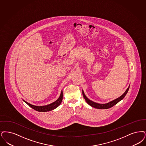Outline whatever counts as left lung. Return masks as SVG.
Masks as SVG:
<instances>
[{
  "instance_id": "1",
  "label": "left lung",
  "mask_w": 146,
  "mask_h": 146,
  "mask_svg": "<svg viewBox=\"0 0 146 146\" xmlns=\"http://www.w3.org/2000/svg\"><path fill=\"white\" fill-rule=\"evenodd\" d=\"M129 87H130V85L129 86L128 88L126 90V91L124 92V93L123 94L122 96H121L117 98L116 99H114V100H112L109 103H105V104H99V103L94 102L93 101H92L91 100L88 99V97L86 96V95L84 94V92L83 90H82V95L84 96V99H85L86 102H87V103L88 105L91 106L92 107H94V108L98 109H107L110 108L111 107H112L113 106L116 105L119 102H120L121 100H122L124 98V97L125 96V95L128 93Z\"/></svg>"
}]
</instances>
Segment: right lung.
Returning <instances> with one entry per match:
<instances>
[{
	"mask_svg": "<svg viewBox=\"0 0 146 146\" xmlns=\"http://www.w3.org/2000/svg\"><path fill=\"white\" fill-rule=\"evenodd\" d=\"M62 98H63V92L62 91H61L58 99H57L56 101L52 102V103L49 104L48 105H44V106H36V105H32L30 104L29 103L27 102L26 101H25L23 99V100L25 103H27L28 105H29L30 107H31V108H33V109H34L36 111H39V112H47V111H52V110L56 109L57 107H58L62 102Z\"/></svg>",
	"mask_w": 146,
	"mask_h": 146,
	"instance_id": "1",
	"label": "right lung"
}]
</instances>
